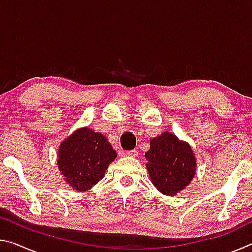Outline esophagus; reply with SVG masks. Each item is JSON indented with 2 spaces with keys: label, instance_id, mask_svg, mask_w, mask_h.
Instances as JSON below:
<instances>
[{
  "label": "esophagus",
  "instance_id": "obj_1",
  "mask_svg": "<svg viewBox=\"0 0 252 252\" xmlns=\"http://www.w3.org/2000/svg\"><path fill=\"white\" fill-rule=\"evenodd\" d=\"M122 156H125V157H132V158H134V157L138 156V151H136V150L126 151V152H123V155H122Z\"/></svg>",
  "mask_w": 252,
  "mask_h": 252
}]
</instances>
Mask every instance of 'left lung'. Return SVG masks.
<instances>
[{"label": "left lung", "instance_id": "1", "mask_svg": "<svg viewBox=\"0 0 252 252\" xmlns=\"http://www.w3.org/2000/svg\"><path fill=\"white\" fill-rule=\"evenodd\" d=\"M144 157L152 185L169 197L186 189L197 170V159L190 144L168 131L150 140V149Z\"/></svg>", "mask_w": 252, "mask_h": 252}]
</instances>
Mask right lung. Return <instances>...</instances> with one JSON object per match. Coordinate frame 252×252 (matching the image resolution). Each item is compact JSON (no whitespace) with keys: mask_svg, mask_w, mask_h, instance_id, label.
I'll use <instances>...</instances> for the list:
<instances>
[{"mask_svg":"<svg viewBox=\"0 0 252 252\" xmlns=\"http://www.w3.org/2000/svg\"><path fill=\"white\" fill-rule=\"evenodd\" d=\"M116 158V151L103 134L83 126L60 144L58 168L72 189L87 191L104 177Z\"/></svg>","mask_w":252,"mask_h":252,"instance_id":"obj_1","label":"right lung"}]
</instances>
